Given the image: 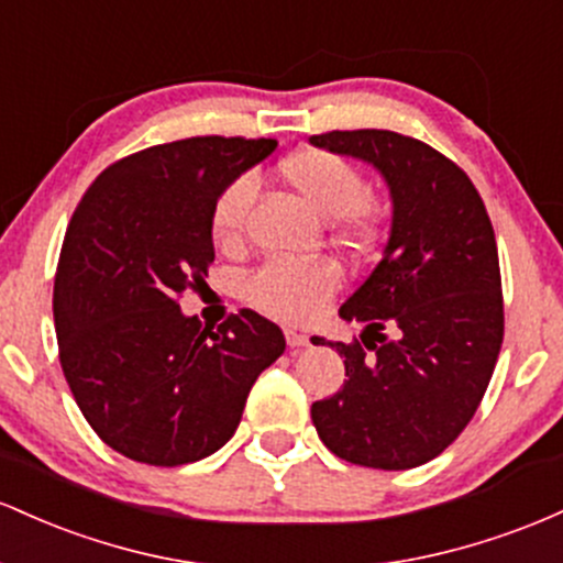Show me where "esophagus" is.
<instances>
[{"instance_id": "esophagus-1", "label": "esophagus", "mask_w": 563, "mask_h": 563, "mask_svg": "<svg viewBox=\"0 0 563 563\" xmlns=\"http://www.w3.org/2000/svg\"><path fill=\"white\" fill-rule=\"evenodd\" d=\"M287 345L292 351H302L308 345V334H302L298 330H287Z\"/></svg>"}]
</instances>
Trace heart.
Wrapping results in <instances>:
<instances>
[{
    "label": "heart",
    "instance_id": "obj_1",
    "mask_svg": "<svg viewBox=\"0 0 563 563\" xmlns=\"http://www.w3.org/2000/svg\"><path fill=\"white\" fill-rule=\"evenodd\" d=\"M282 180L324 220H340L345 233L369 229L372 205L364 175L343 156L324 148H302L279 162ZM255 183L236 178L214 199L210 229L220 247H236L247 220ZM340 276L327 263H268L250 279V300L271 316L306 321L338 289Z\"/></svg>",
    "mask_w": 563,
    "mask_h": 563
}]
</instances>
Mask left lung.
Instances as JSON below:
<instances>
[{"instance_id": "obj_1", "label": "left lung", "mask_w": 563, "mask_h": 563, "mask_svg": "<svg viewBox=\"0 0 563 563\" xmlns=\"http://www.w3.org/2000/svg\"><path fill=\"white\" fill-rule=\"evenodd\" d=\"M308 143L375 167L390 199L380 261L340 306L362 343L330 345L343 388L313 401L324 446L366 468L433 460L476 415L503 345L495 231L478 191L431 145L390 130H334Z\"/></svg>"}]
</instances>
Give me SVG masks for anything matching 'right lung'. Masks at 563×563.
I'll list each match as a JSON object with an SVG mask.
<instances>
[{"label":"right lung","mask_w":563,"mask_h":563,"mask_svg":"<svg viewBox=\"0 0 563 563\" xmlns=\"http://www.w3.org/2000/svg\"><path fill=\"white\" fill-rule=\"evenodd\" d=\"M274 151L220 135L137 151L100 173L68 223L53 292L60 366L92 431L124 457L173 468L218 452L287 349L247 308L214 330L178 306L214 261V199Z\"/></svg>","instance_id":"1"}]
</instances>
